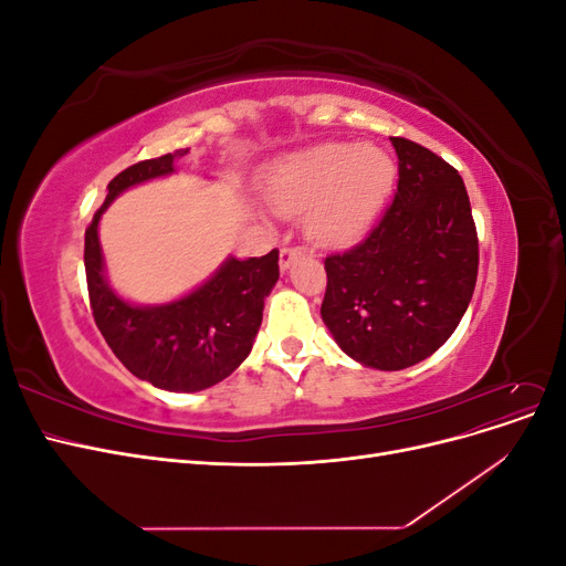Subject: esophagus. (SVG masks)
<instances>
[{
    "label": "esophagus",
    "instance_id": "1",
    "mask_svg": "<svg viewBox=\"0 0 566 566\" xmlns=\"http://www.w3.org/2000/svg\"><path fill=\"white\" fill-rule=\"evenodd\" d=\"M302 254H304V248H302V245H285V248L281 250V269L285 271V269L293 266L297 256H302Z\"/></svg>",
    "mask_w": 566,
    "mask_h": 566
}]
</instances>
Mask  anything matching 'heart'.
<instances>
[{"mask_svg": "<svg viewBox=\"0 0 566 566\" xmlns=\"http://www.w3.org/2000/svg\"><path fill=\"white\" fill-rule=\"evenodd\" d=\"M394 181V160L378 146L321 144L295 153L269 175V198L285 214L310 207L306 229L321 241L361 231Z\"/></svg>", "mask_w": 566, "mask_h": 566, "instance_id": "1", "label": "heart"}]
</instances>
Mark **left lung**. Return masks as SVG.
<instances>
[{
    "instance_id": "8db88e82",
    "label": "left lung",
    "mask_w": 566,
    "mask_h": 566,
    "mask_svg": "<svg viewBox=\"0 0 566 566\" xmlns=\"http://www.w3.org/2000/svg\"><path fill=\"white\" fill-rule=\"evenodd\" d=\"M397 193L364 241L323 260L321 316L337 345L378 370L434 354L465 314L479 269V238L458 169L403 136Z\"/></svg>"
}]
</instances>
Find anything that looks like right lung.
Here are the masks:
<instances>
[{"label": "right lung", "instance_id": "obj_1", "mask_svg": "<svg viewBox=\"0 0 566 566\" xmlns=\"http://www.w3.org/2000/svg\"><path fill=\"white\" fill-rule=\"evenodd\" d=\"M186 153L188 148H179L123 169L84 231V271L101 335L136 378L169 391L208 389L245 361L262 325L264 297L279 281V250H271L243 262L231 256L196 293L165 306H132L106 285L101 214L125 188L172 172L175 160Z\"/></svg>", "mask_w": 566, "mask_h": 566}]
</instances>
